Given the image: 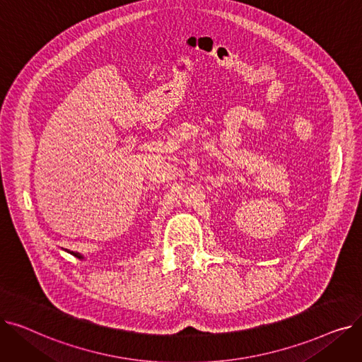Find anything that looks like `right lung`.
I'll use <instances>...</instances> for the list:
<instances>
[{
	"mask_svg": "<svg viewBox=\"0 0 362 362\" xmlns=\"http://www.w3.org/2000/svg\"><path fill=\"white\" fill-rule=\"evenodd\" d=\"M69 254H71L73 257H76V258H79V259H85V257L82 255V254H79V252H73V251H67Z\"/></svg>",
	"mask_w": 362,
	"mask_h": 362,
	"instance_id": "1",
	"label": "right lung"
}]
</instances>
